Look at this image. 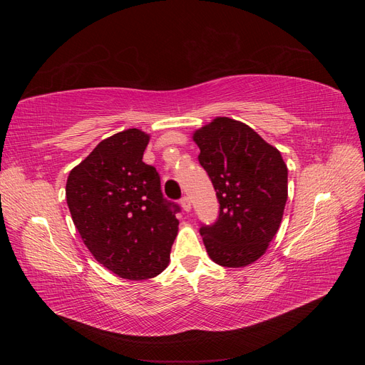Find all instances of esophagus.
Returning <instances> with one entry per match:
<instances>
[{
    "label": "esophagus",
    "instance_id": "34e87169",
    "mask_svg": "<svg viewBox=\"0 0 365 365\" xmlns=\"http://www.w3.org/2000/svg\"><path fill=\"white\" fill-rule=\"evenodd\" d=\"M181 207H182L184 212H190L192 204H190V197L189 196H182L181 197Z\"/></svg>",
    "mask_w": 365,
    "mask_h": 365
}]
</instances>
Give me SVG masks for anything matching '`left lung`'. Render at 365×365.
<instances>
[{"label":"left lung","instance_id":"1","mask_svg":"<svg viewBox=\"0 0 365 365\" xmlns=\"http://www.w3.org/2000/svg\"><path fill=\"white\" fill-rule=\"evenodd\" d=\"M193 140L219 201L216 222L200 228L208 256L220 267H247L263 256L280 227L288 168L277 149L233 118H215Z\"/></svg>","mask_w":365,"mask_h":365}]
</instances>
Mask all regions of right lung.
I'll return each instance as SVG.
<instances>
[{
    "instance_id": "add662e5",
    "label": "right lung",
    "mask_w": 365,
    "mask_h": 365,
    "mask_svg": "<svg viewBox=\"0 0 365 365\" xmlns=\"http://www.w3.org/2000/svg\"><path fill=\"white\" fill-rule=\"evenodd\" d=\"M149 135L126 129L98 143L70 172L67 204L94 259L121 279L146 280L168 267L180 205L165 200L153 165L143 163Z\"/></svg>"
}]
</instances>
